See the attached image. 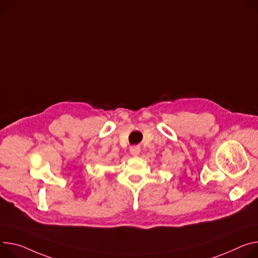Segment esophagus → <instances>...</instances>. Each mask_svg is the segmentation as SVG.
Segmentation results:
<instances>
[{
	"mask_svg": "<svg viewBox=\"0 0 258 258\" xmlns=\"http://www.w3.org/2000/svg\"><path fill=\"white\" fill-rule=\"evenodd\" d=\"M130 152L133 156H138L140 154V152H141V149H140V147H138V146H133V147H131Z\"/></svg>",
	"mask_w": 258,
	"mask_h": 258,
	"instance_id": "34e87169",
	"label": "esophagus"
}]
</instances>
